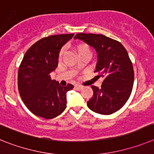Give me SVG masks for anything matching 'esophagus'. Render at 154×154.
Listing matches in <instances>:
<instances>
[{
	"mask_svg": "<svg viewBox=\"0 0 154 154\" xmlns=\"http://www.w3.org/2000/svg\"><path fill=\"white\" fill-rule=\"evenodd\" d=\"M83 88H84V86L82 85H75V89L77 91H81L82 90Z\"/></svg>",
	"mask_w": 154,
	"mask_h": 154,
	"instance_id": "esophagus-1",
	"label": "esophagus"
}]
</instances>
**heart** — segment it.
I'll return each instance as SVG.
<instances>
[{
  "label": "heart",
  "mask_w": 154,
  "mask_h": 154,
  "mask_svg": "<svg viewBox=\"0 0 154 154\" xmlns=\"http://www.w3.org/2000/svg\"><path fill=\"white\" fill-rule=\"evenodd\" d=\"M77 51L78 54L80 53H86V52H90L91 53V50H90V48L89 46L85 44H80L77 46ZM64 53V48H62V49L60 50V53H59V59L60 60L62 58L63 55Z\"/></svg>",
  "instance_id": "heart-1"
}]
</instances>
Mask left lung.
Returning a JSON list of instances; mask_svg holds the SVG:
<instances>
[{
    "label": "left lung",
    "instance_id": "left-lung-1",
    "mask_svg": "<svg viewBox=\"0 0 154 154\" xmlns=\"http://www.w3.org/2000/svg\"><path fill=\"white\" fill-rule=\"evenodd\" d=\"M74 38L83 40L96 49L95 73L103 77L101 88L91 86L93 97L88 108L101 115H111L122 109L132 93L134 70L126 49L117 40L101 34L78 33Z\"/></svg>",
    "mask_w": 154,
    "mask_h": 154
}]
</instances>
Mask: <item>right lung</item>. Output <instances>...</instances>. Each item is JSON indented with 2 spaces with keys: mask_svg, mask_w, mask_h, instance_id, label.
I'll use <instances>...</instances> for the list:
<instances>
[{
  "mask_svg": "<svg viewBox=\"0 0 154 154\" xmlns=\"http://www.w3.org/2000/svg\"><path fill=\"white\" fill-rule=\"evenodd\" d=\"M73 34L53 35L33 44L24 56L18 74V91L28 109L35 116L53 119L66 107V92L73 86L62 87L52 80L50 73L58 65L61 47Z\"/></svg>",
  "mask_w": 154,
  "mask_h": 154,
  "instance_id": "obj_1",
  "label": "right lung"
}]
</instances>
